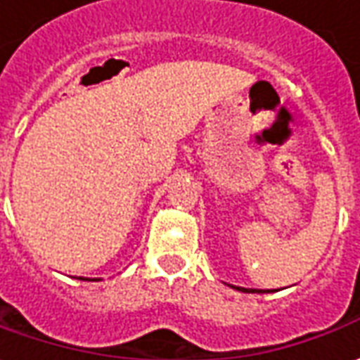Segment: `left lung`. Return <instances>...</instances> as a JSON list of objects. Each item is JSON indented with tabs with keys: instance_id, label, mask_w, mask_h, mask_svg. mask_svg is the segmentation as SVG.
I'll use <instances>...</instances> for the list:
<instances>
[{
	"instance_id": "obj_1",
	"label": "left lung",
	"mask_w": 360,
	"mask_h": 360,
	"mask_svg": "<svg viewBox=\"0 0 360 360\" xmlns=\"http://www.w3.org/2000/svg\"><path fill=\"white\" fill-rule=\"evenodd\" d=\"M235 288V286H233ZM241 290V292H272V290H247V288H237Z\"/></svg>"
}]
</instances>
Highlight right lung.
Masks as SVG:
<instances>
[{"mask_svg": "<svg viewBox=\"0 0 360 360\" xmlns=\"http://www.w3.org/2000/svg\"><path fill=\"white\" fill-rule=\"evenodd\" d=\"M80 280H86V278H80Z\"/></svg>", "mask_w": 360, "mask_h": 360, "instance_id": "obj_1", "label": "right lung"}]
</instances>
